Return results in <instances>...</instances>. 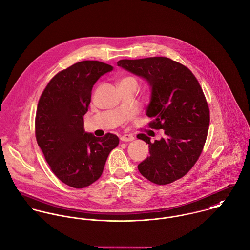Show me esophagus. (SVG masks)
Masks as SVG:
<instances>
[{"label": "esophagus", "mask_w": 250, "mask_h": 250, "mask_svg": "<svg viewBox=\"0 0 250 250\" xmlns=\"http://www.w3.org/2000/svg\"><path fill=\"white\" fill-rule=\"evenodd\" d=\"M134 139H135V137L133 135H123L120 138V140L122 142H132V141H134Z\"/></svg>", "instance_id": "34e87169"}]
</instances>
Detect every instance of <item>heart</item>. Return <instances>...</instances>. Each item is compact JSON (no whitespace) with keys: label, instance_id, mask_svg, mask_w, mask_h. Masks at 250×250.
Segmentation results:
<instances>
[{"label":"heart","instance_id":"b5f03b06","mask_svg":"<svg viewBox=\"0 0 250 250\" xmlns=\"http://www.w3.org/2000/svg\"><path fill=\"white\" fill-rule=\"evenodd\" d=\"M125 83H137V80L134 77H126V78H123L120 81L119 84Z\"/></svg>","mask_w":250,"mask_h":250}]
</instances>
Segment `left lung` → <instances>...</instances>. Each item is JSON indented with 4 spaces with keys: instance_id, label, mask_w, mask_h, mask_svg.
Instances as JSON below:
<instances>
[{
    "instance_id": "obj_1",
    "label": "left lung",
    "mask_w": 250,
    "mask_h": 250,
    "mask_svg": "<svg viewBox=\"0 0 250 250\" xmlns=\"http://www.w3.org/2000/svg\"><path fill=\"white\" fill-rule=\"evenodd\" d=\"M117 66L144 79L150 87L146 115L152 129L165 138L154 143L145 134L150 155L138 165L140 172L159 185L185 175L197 162L209 126V109L195 76L185 66L167 57L120 60Z\"/></svg>"
}]
</instances>
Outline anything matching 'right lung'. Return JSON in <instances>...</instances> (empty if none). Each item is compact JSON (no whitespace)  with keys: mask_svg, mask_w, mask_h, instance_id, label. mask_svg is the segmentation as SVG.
Masks as SVG:
<instances>
[{"mask_svg":"<svg viewBox=\"0 0 250 250\" xmlns=\"http://www.w3.org/2000/svg\"><path fill=\"white\" fill-rule=\"evenodd\" d=\"M113 67L82 61L58 73L42 92L36 114V138L53 173L65 184L84 188L103 173L117 136L102 138L84 130L94 84Z\"/></svg>","mask_w":250,"mask_h":250,"instance_id":"obj_1","label":"right lung"}]
</instances>
